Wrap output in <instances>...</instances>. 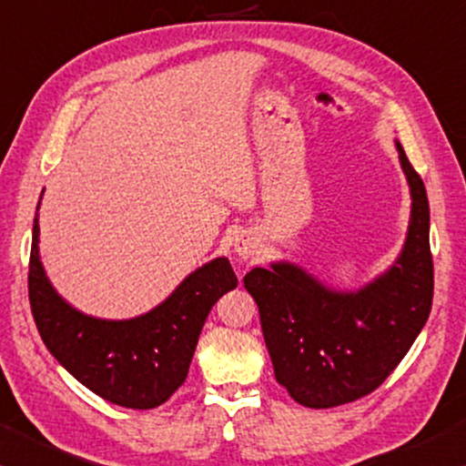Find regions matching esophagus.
I'll return each instance as SVG.
<instances>
[{"mask_svg": "<svg viewBox=\"0 0 466 466\" xmlns=\"http://www.w3.org/2000/svg\"><path fill=\"white\" fill-rule=\"evenodd\" d=\"M234 251H237V256L243 259L258 256V238L253 237L251 232L237 234V238H234Z\"/></svg>", "mask_w": 466, "mask_h": 466, "instance_id": "34e87169", "label": "esophagus"}]
</instances>
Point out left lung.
I'll list each match as a JSON object with an SVG mask.
<instances>
[{"label":"left lung","mask_w":466,"mask_h":466,"mask_svg":"<svg viewBox=\"0 0 466 466\" xmlns=\"http://www.w3.org/2000/svg\"><path fill=\"white\" fill-rule=\"evenodd\" d=\"M396 148L411 189V219L400 256L383 275L356 291L330 289L289 262L245 275L277 381L305 407H339L380 388L431 315L426 187L400 142Z\"/></svg>","instance_id":"obj_1"}]
</instances>
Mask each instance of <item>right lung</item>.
I'll return each instance as SVG.
<instances>
[{
    "mask_svg": "<svg viewBox=\"0 0 466 466\" xmlns=\"http://www.w3.org/2000/svg\"><path fill=\"white\" fill-rule=\"evenodd\" d=\"M40 208V204H38ZM38 213L29 256V305L46 350L67 373L127 409L166 402L187 377L210 309L238 285L228 258L191 272L161 305L134 319H97L61 298L42 268Z\"/></svg>",
    "mask_w": 466,
    "mask_h": 466,
    "instance_id": "1",
    "label": "right lung"
}]
</instances>
